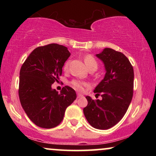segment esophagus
I'll list each match as a JSON object with an SVG mask.
<instances>
[{
	"label": "esophagus",
	"instance_id": "34e87169",
	"mask_svg": "<svg viewBox=\"0 0 156 156\" xmlns=\"http://www.w3.org/2000/svg\"><path fill=\"white\" fill-rule=\"evenodd\" d=\"M82 97H83V95L82 94H79V93H78V94H77V98H82Z\"/></svg>",
	"mask_w": 156,
	"mask_h": 156
}]
</instances>
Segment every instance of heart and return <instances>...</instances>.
I'll return each mask as SVG.
<instances>
[{"label": "heart", "instance_id": "b5f03b06", "mask_svg": "<svg viewBox=\"0 0 156 156\" xmlns=\"http://www.w3.org/2000/svg\"><path fill=\"white\" fill-rule=\"evenodd\" d=\"M84 62H85L86 65H87V68L91 67V66L95 65L97 66V62L95 60V58L91 55H88L84 58ZM68 65H69V62H67L65 64H64V69L65 70H67L68 69ZM72 86L73 87V88L76 90L79 91V92H82V91L84 89V87L87 86V83H84L83 81H80V80H73L72 82Z\"/></svg>", "mask_w": 156, "mask_h": 156}]
</instances>
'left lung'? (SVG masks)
I'll return each instance as SVG.
<instances>
[{
  "label": "left lung",
  "instance_id": "8db88e82",
  "mask_svg": "<svg viewBox=\"0 0 156 156\" xmlns=\"http://www.w3.org/2000/svg\"><path fill=\"white\" fill-rule=\"evenodd\" d=\"M104 64L105 74L94 92L102 100L87 96L88 105L83 114L93 128L107 130L121 120L133 98V69L123 53L112 48H104L95 55Z\"/></svg>",
  "mask_w": 156,
  "mask_h": 156
}]
</instances>
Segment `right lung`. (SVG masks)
<instances>
[{
  "label": "right lung",
  "instance_id": "right-lung-1",
  "mask_svg": "<svg viewBox=\"0 0 156 156\" xmlns=\"http://www.w3.org/2000/svg\"><path fill=\"white\" fill-rule=\"evenodd\" d=\"M69 55L67 48L50 44L34 50L21 67L20 101L28 118L40 128L59 125L66 108L76 99V91L68 86L60 93L52 89Z\"/></svg>",
  "mask_w": 156,
  "mask_h": 156
}]
</instances>
